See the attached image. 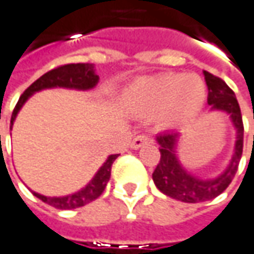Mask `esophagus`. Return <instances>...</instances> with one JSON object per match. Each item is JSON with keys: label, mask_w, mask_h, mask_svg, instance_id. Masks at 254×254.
<instances>
[{"label": "esophagus", "mask_w": 254, "mask_h": 254, "mask_svg": "<svg viewBox=\"0 0 254 254\" xmlns=\"http://www.w3.org/2000/svg\"><path fill=\"white\" fill-rule=\"evenodd\" d=\"M152 141V138L149 136H146V134H140V136H136L133 140H131V143H130V147L131 149H140L141 146H144V144H147V143H150Z\"/></svg>", "instance_id": "34e87169"}]
</instances>
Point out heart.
Listing matches in <instances>:
<instances>
[{
    "label": "heart",
    "instance_id": "1",
    "mask_svg": "<svg viewBox=\"0 0 254 254\" xmlns=\"http://www.w3.org/2000/svg\"><path fill=\"white\" fill-rule=\"evenodd\" d=\"M205 85L196 75L162 73L134 81L123 92V102L136 117H153L157 128L176 127L204 105Z\"/></svg>",
    "mask_w": 254,
    "mask_h": 254
}]
</instances>
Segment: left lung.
<instances>
[{
    "instance_id": "1",
    "label": "left lung",
    "mask_w": 254,
    "mask_h": 254,
    "mask_svg": "<svg viewBox=\"0 0 254 254\" xmlns=\"http://www.w3.org/2000/svg\"><path fill=\"white\" fill-rule=\"evenodd\" d=\"M205 82L208 86V105L211 111H223L230 116V120L236 128V143L231 160L226 169L214 178H201L190 173L179 162L178 157V141L179 131H165L156 136L159 144L160 162L154 169L153 182L157 190L173 199L182 202H204L214 199L231 184L237 172L239 162L243 153V120L239 102L234 92L227 86L223 79L204 70Z\"/></svg>"
}]
</instances>
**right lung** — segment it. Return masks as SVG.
<instances>
[{
	"mask_svg": "<svg viewBox=\"0 0 254 254\" xmlns=\"http://www.w3.org/2000/svg\"><path fill=\"white\" fill-rule=\"evenodd\" d=\"M98 81H100V76L95 73L92 64H70L49 70L37 81L33 82L20 97V100L12 111V116H11V128H12V124L15 121L18 111L21 110V107L26 104V101L33 94L43 91V89H50V88H67V89L88 91V89L95 88ZM117 157L118 154L108 156L107 160L98 169V172L95 173L94 178L89 181V184L85 185V188H82L81 190H78L75 193H69L64 196H46V195H40L37 192H33V195L58 209H73L83 207V205L92 202L94 199H97L104 192L108 181H110V176H111V166Z\"/></svg>",
	"mask_w": 254,
	"mask_h": 254,
	"instance_id": "add662e5",
	"label": "right lung"
}]
</instances>
